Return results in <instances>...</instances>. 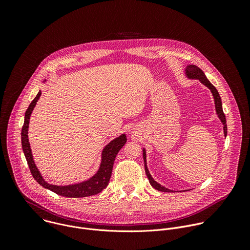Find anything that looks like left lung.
<instances>
[{
    "instance_id": "1",
    "label": "left lung",
    "mask_w": 250,
    "mask_h": 250,
    "mask_svg": "<svg viewBox=\"0 0 250 250\" xmlns=\"http://www.w3.org/2000/svg\"><path fill=\"white\" fill-rule=\"evenodd\" d=\"M185 75L186 77L189 79V80H199L203 85H205L211 93L212 95V98H213V103H215V109H216V113H217V116L218 118L220 119L221 123L223 124L224 127V134L225 136H227L228 134V127H227V120H226V116L224 114V111H223V104H222V99H221V96L218 92V90L216 89V87L213 86L207 78V76L205 75V73L203 72V70L200 69L198 66L196 65H193V64H189L186 66L185 68ZM142 153H144V161H145V168H146V176L148 178L149 180V183L150 185L158 190V191H161V192H167V193H171V192H176L174 190H171V189H168L166 187H164L163 185L159 184L158 182H156L153 177L151 176L148 168H147V162H146V148L144 147L142 148ZM185 192V191H183Z\"/></svg>"
}]
</instances>
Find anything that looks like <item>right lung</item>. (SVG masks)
<instances>
[{"label":"right lung","instance_id":"1","mask_svg":"<svg viewBox=\"0 0 250 250\" xmlns=\"http://www.w3.org/2000/svg\"><path fill=\"white\" fill-rule=\"evenodd\" d=\"M47 79H45L42 83H45ZM42 96V91L38 93L37 97L33 99V101L28 105V108L24 115V123L21 129V146L24 153V156L26 158L29 170L31 172L32 177L34 178L37 182L42 185L43 188L48 189L57 195L67 197V198H83V197H89L93 195H97L100 192H102L109 184L110 178L113 171V165L116 159V156L118 152L121 150V148L125 146L126 142V136L125 133H122L121 135L117 136L113 140H111L108 145H106L101 153V162L100 166L97 170V172L90 177L89 179L81 181L79 183L75 184H69V185H53L46 182L43 177L39 170V168L35 165V162L33 160L30 145L28 141V125L30 116L32 114V111L34 109L35 104H37L38 101L40 100Z\"/></svg>","mask_w":250,"mask_h":250}]
</instances>
